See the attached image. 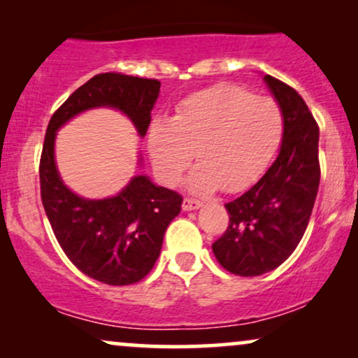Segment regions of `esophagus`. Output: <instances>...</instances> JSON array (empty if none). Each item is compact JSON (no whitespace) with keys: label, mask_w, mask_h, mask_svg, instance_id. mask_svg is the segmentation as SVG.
<instances>
[{"label":"esophagus","mask_w":358,"mask_h":358,"mask_svg":"<svg viewBox=\"0 0 358 358\" xmlns=\"http://www.w3.org/2000/svg\"><path fill=\"white\" fill-rule=\"evenodd\" d=\"M202 207V202H199V200H193V199H183V203H182V208L185 212H190V210H196V208Z\"/></svg>","instance_id":"1"}]
</instances>
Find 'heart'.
<instances>
[{"label": "heart", "mask_w": 358, "mask_h": 358, "mask_svg": "<svg viewBox=\"0 0 358 358\" xmlns=\"http://www.w3.org/2000/svg\"><path fill=\"white\" fill-rule=\"evenodd\" d=\"M285 134V117L269 97L237 85H217L180 102L170 121L148 133V155L159 182L175 187L193 159L188 190L207 195L224 187L241 192L268 170Z\"/></svg>", "instance_id": "1"}]
</instances>
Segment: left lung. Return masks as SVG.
Segmentation results:
<instances>
[{"mask_svg": "<svg viewBox=\"0 0 358 358\" xmlns=\"http://www.w3.org/2000/svg\"><path fill=\"white\" fill-rule=\"evenodd\" d=\"M282 110L285 134L278 158L256 185L225 205L229 227L212 244L229 273H269L293 254L305 234L320 185V129L303 97L285 82L262 77Z\"/></svg>", "mask_w": 358, "mask_h": 358, "instance_id": "obj_1", "label": "left lung"}]
</instances>
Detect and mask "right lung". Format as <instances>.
Here are the masks:
<instances>
[{"label": "right lung", "instance_id": "right-lung-1", "mask_svg": "<svg viewBox=\"0 0 358 358\" xmlns=\"http://www.w3.org/2000/svg\"><path fill=\"white\" fill-rule=\"evenodd\" d=\"M159 87L155 79L99 73L57 109L45 134L40 159L45 213L65 256L77 269L104 285H133L153 269L163 236L182 210L183 199L155 185L148 175H134L121 192L108 199L77 195L57 168V131L85 110L109 108L124 114L139 138H145ZM138 166L143 168L141 155Z\"/></svg>", "mask_w": 358, "mask_h": 358}]
</instances>
